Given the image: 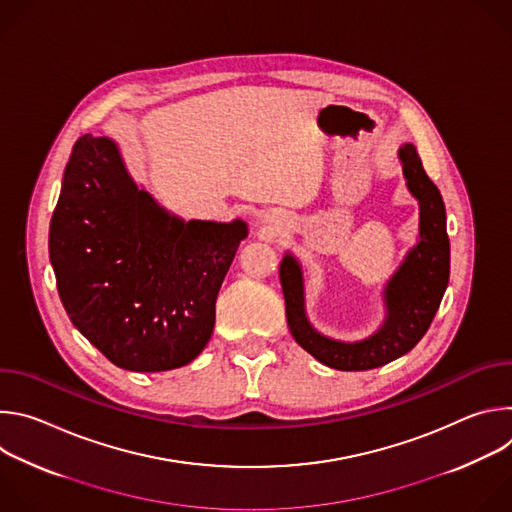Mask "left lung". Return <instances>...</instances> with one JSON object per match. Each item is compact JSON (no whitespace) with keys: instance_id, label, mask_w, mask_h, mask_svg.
<instances>
[{"instance_id":"obj_1","label":"left lung","mask_w":512,"mask_h":512,"mask_svg":"<svg viewBox=\"0 0 512 512\" xmlns=\"http://www.w3.org/2000/svg\"><path fill=\"white\" fill-rule=\"evenodd\" d=\"M397 156L407 190L419 204V235L383 287L385 320L371 336L346 342L318 332L306 314L302 263L285 251L279 265L291 336L336 371H369L407 354L427 332L448 287L450 239L442 194L425 174L413 143H401Z\"/></svg>"}]
</instances>
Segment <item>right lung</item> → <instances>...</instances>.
<instances>
[{
    "mask_svg": "<svg viewBox=\"0 0 512 512\" xmlns=\"http://www.w3.org/2000/svg\"><path fill=\"white\" fill-rule=\"evenodd\" d=\"M247 235L243 218L172 214L135 184L111 137L83 135L62 176L48 249L75 328L115 367L160 373L208 344L218 289Z\"/></svg>",
    "mask_w": 512,
    "mask_h": 512,
    "instance_id": "1",
    "label": "right lung"
}]
</instances>
